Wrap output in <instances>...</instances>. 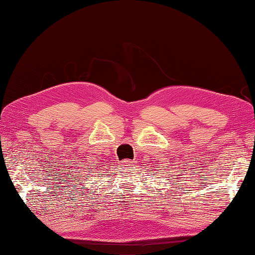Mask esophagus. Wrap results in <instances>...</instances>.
Returning <instances> with one entry per match:
<instances>
[{"mask_svg":"<svg viewBox=\"0 0 255 255\" xmlns=\"http://www.w3.org/2000/svg\"><path fill=\"white\" fill-rule=\"evenodd\" d=\"M133 161H132V160H123V161H122V165H123V166H132V165H133Z\"/></svg>","mask_w":255,"mask_h":255,"instance_id":"obj_1","label":"esophagus"}]
</instances>
